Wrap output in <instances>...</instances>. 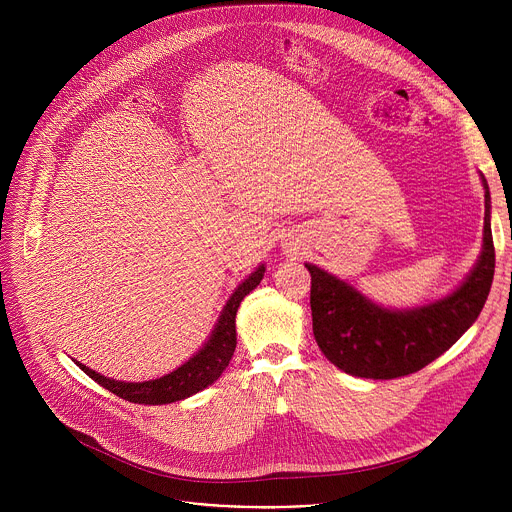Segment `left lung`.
I'll use <instances>...</instances> for the list:
<instances>
[{"mask_svg":"<svg viewBox=\"0 0 512 512\" xmlns=\"http://www.w3.org/2000/svg\"><path fill=\"white\" fill-rule=\"evenodd\" d=\"M484 182V245L468 279L446 300L409 310H385L354 287L308 265L314 338L324 356L352 377L397 379L421 371L476 322L494 277L490 192Z\"/></svg>","mask_w":512,"mask_h":512,"instance_id":"1","label":"left lung"}]
</instances>
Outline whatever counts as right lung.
Here are the masks:
<instances>
[{"mask_svg": "<svg viewBox=\"0 0 512 512\" xmlns=\"http://www.w3.org/2000/svg\"><path fill=\"white\" fill-rule=\"evenodd\" d=\"M263 273H265V267L261 265L255 273H251L235 289V294L227 302V306L221 314V320H218L206 346L194 358H190L186 364H182L180 369H176L174 373H170L162 379L145 381V383H123V381L107 379V377L91 371L81 362H77V364L85 371V375H89L95 383H99L101 387H105L107 391L115 393L117 397L129 401V403L164 405V403H174V401L186 399V397L206 389L208 385H212L229 367L233 352L237 348V330H235L237 310L249 291H253L259 285V281L263 279Z\"/></svg>", "mask_w": 512, "mask_h": 512, "instance_id": "1", "label": "right lung"}]
</instances>
